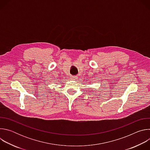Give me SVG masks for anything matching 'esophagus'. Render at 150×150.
<instances>
[{
    "instance_id": "34e87169",
    "label": "esophagus",
    "mask_w": 150,
    "mask_h": 150,
    "mask_svg": "<svg viewBox=\"0 0 150 150\" xmlns=\"http://www.w3.org/2000/svg\"><path fill=\"white\" fill-rule=\"evenodd\" d=\"M72 80H76L77 79V77L76 76H71V78Z\"/></svg>"
}]
</instances>
